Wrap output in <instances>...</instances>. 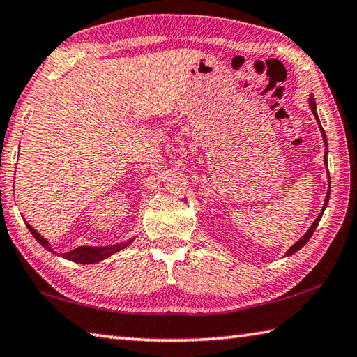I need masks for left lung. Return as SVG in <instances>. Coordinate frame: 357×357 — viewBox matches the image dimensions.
Wrapping results in <instances>:
<instances>
[{
  "label": "left lung",
  "instance_id": "left-lung-1",
  "mask_svg": "<svg viewBox=\"0 0 357 357\" xmlns=\"http://www.w3.org/2000/svg\"><path fill=\"white\" fill-rule=\"evenodd\" d=\"M309 106H310V111H312V114H314V116L317 119V121H319V126H320V131H321V135H323V142H325V145L328 146V144H326V134H325V131H323V128H321V125H320V120H319V115H317V106H315V100H314V96H310L309 98ZM328 148H326V153H325V164H326V170H328ZM328 178H329V173H328ZM329 193H331V181H329V189H328V193H326V198H325V204H323V209H321V212L319 213V217L315 218V222L310 225V228L307 229V232L306 234H304L300 241H298L294 246H290V248L287 250V252H286V256H290V255H294V252H296L298 250H301L304 245H306L307 242H309V238L312 237V234H314V231L317 229V226H319V223H320V218H321V215H323V212H325V209H326V206H328V201H329Z\"/></svg>",
  "mask_w": 357,
  "mask_h": 357
}]
</instances>
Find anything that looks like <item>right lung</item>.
<instances>
[{
    "label": "right lung",
    "instance_id": "1",
    "mask_svg": "<svg viewBox=\"0 0 357 357\" xmlns=\"http://www.w3.org/2000/svg\"><path fill=\"white\" fill-rule=\"evenodd\" d=\"M26 226H28V229L31 231V234L36 237V241L40 243L42 246H45L48 251L54 252V255H57V252L51 248L50 243L47 238H43L38 232L32 228L31 225L26 223ZM132 242V238L126 243H119V245H111V246H77V248L71 250L68 252H59V256L68 259V261H73V262H77V264H96L102 261V259H106L109 256H112L114 252L120 251L123 248H126V246Z\"/></svg>",
    "mask_w": 357,
    "mask_h": 357
}]
</instances>
